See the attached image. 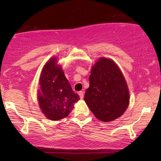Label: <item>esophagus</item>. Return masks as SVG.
I'll list each match as a JSON object with an SVG mask.
<instances>
[{
    "label": "esophagus",
    "mask_w": 161,
    "mask_h": 161,
    "mask_svg": "<svg viewBox=\"0 0 161 161\" xmlns=\"http://www.w3.org/2000/svg\"><path fill=\"white\" fill-rule=\"evenodd\" d=\"M78 94H79V96H80V99H83V97H84V94H83V92H78Z\"/></svg>",
    "instance_id": "esophagus-1"
}]
</instances>
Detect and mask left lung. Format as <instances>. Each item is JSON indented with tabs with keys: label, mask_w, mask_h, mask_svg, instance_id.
<instances>
[{
	"label": "left lung",
	"mask_w": 161,
	"mask_h": 161,
	"mask_svg": "<svg viewBox=\"0 0 161 161\" xmlns=\"http://www.w3.org/2000/svg\"><path fill=\"white\" fill-rule=\"evenodd\" d=\"M84 100L94 115L103 122L115 120L127 110L128 87L122 71L111 59L99 58L92 67Z\"/></svg>",
	"instance_id": "1"
}]
</instances>
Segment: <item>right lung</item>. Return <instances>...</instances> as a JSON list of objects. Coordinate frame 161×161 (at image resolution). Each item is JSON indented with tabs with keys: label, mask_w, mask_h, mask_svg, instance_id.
Segmentation results:
<instances>
[{
	"label": "right lung",
	"mask_w": 161,
	"mask_h": 161,
	"mask_svg": "<svg viewBox=\"0 0 161 161\" xmlns=\"http://www.w3.org/2000/svg\"><path fill=\"white\" fill-rule=\"evenodd\" d=\"M38 90L39 107L49 119L56 121L67 117L80 97L72 91L61 66L56 58H50L44 66Z\"/></svg>",
	"instance_id": "add662e5"
}]
</instances>
